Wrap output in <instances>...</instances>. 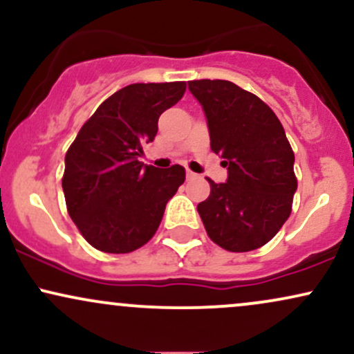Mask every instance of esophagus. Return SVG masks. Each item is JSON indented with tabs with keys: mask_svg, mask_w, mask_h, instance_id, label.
<instances>
[{
	"mask_svg": "<svg viewBox=\"0 0 354 354\" xmlns=\"http://www.w3.org/2000/svg\"><path fill=\"white\" fill-rule=\"evenodd\" d=\"M198 174L193 173V171H186V180H196Z\"/></svg>",
	"mask_w": 354,
	"mask_h": 354,
	"instance_id": "obj_1",
	"label": "esophagus"
}]
</instances>
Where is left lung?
Returning <instances> with one entry per match:
<instances>
[{
    "instance_id": "8db88e82",
    "label": "left lung",
    "mask_w": 354,
    "mask_h": 354,
    "mask_svg": "<svg viewBox=\"0 0 354 354\" xmlns=\"http://www.w3.org/2000/svg\"><path fill=\"white\" fill-rule=\"evenodd\" d=\"M205 111L211 149L228 168L226 183L209 180L198 205L211 241L233 253L266 245L291 214L295 153L283 124L265 101L225 80L188 81Z\"/></svg>"
}]
</instances>
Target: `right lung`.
I'll list each match as a JSON object with an SVG mask.
<instances>
[{
	"instance_id": "add662e5",
	"label": "right lung",
	"mask_w": 354,
	"mask_h": 354,
	"mask_svg": "<svg viewBox=\"0 0 354 354\" xmlns=\"http://www.w3.org/2000/svg\"><path fill=\"white\" fill-rule=\"evenodd\" d=\"M186 91L185 81L135 83L93 113L64 158L63 191L80 233L104 253H131L156 233L166 203L185 183L180 165L158 169L138 158L154 140L161 113Z\"/></svg>"
}]
</instances>
